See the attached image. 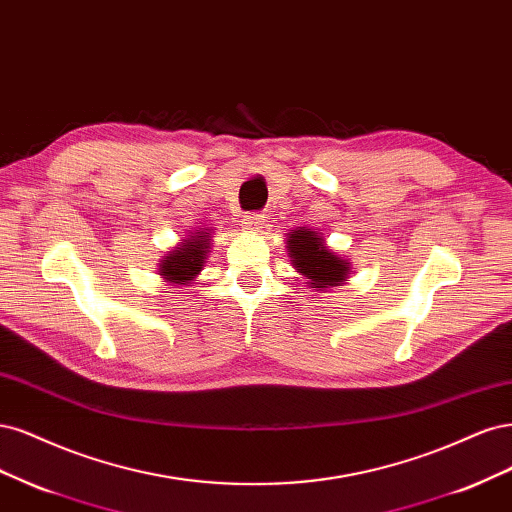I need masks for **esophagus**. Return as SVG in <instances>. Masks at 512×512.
<instances>
[{
    "instance_id": "obj_1",
    "label": "esophagus",
    "mask_w": 512,
    "mask_h": 512,
    "mask_svg": "<svg viewBox=\"0 0 512 512\" xmlns=\"http://www.w3.org/2000/svg\"><path fill=\"white\" fill-rule=\"evenodd\" d=\"M263 221H266V217H263V214H244L242 227L244 229H251V232H257V229H261Z\"/></svg>"
}]
</instances>
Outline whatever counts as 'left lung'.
I'll use <instances>...</instances> for the list:
<instances>
[{
  "mask_svg": "<svg viewBox=\"0 0 512 512\" xmlns=\"http://www.w3.org/2000/svg\"><path fill=\"white\" fill-rule=\"evenodd\" d=\"M287 255L308 287L325 291L342 285L351 274V261L340 257L325 244L323 234L312 227H295L287 234Z\"/></svg>",
  "mask_w": 512,
  "mask_h": 512,
  "instance_id": "obj_1",
  "label": "left lung"
}]
</instances>
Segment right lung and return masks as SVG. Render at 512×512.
Instances as JSON below:
<instances>
[{
	"label": "right lung",
	"instance_id": "1",
	"mask_svg": "<svg viewBox=\"0 0 512 512\" xmlns=\"http://www.w3.org/2000/svg\"><path fill=\"white\" fill-rule=\"evenodd\" d=\"M210 240L212 229L197 227L195 232H189V236L172 246V251L163 255L159 263V276L163 278V283L174 287L191 285L208 259Z\"/></svg>",
	"mask_w": 512,
	"mask_h": 512
}]
</instances>
